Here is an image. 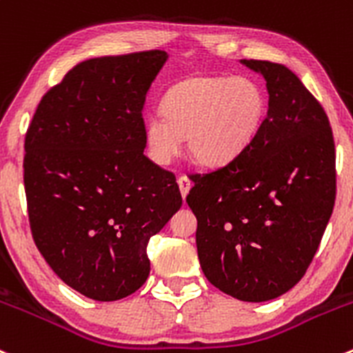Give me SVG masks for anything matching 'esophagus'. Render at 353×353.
Here are the masks:
<instances>
[{
	"label": "esophagus",
	"mask_w": 353,
	"mask_h": 353,
	"mask_svg": "<svg viewBox=\"0 0 353 353\" xmlns=\"http://www.w3.org/2000/svg\"><path fill=\"white\" fill-rule=\"evenodd\" d=\"M177 184H179V191H181V196H183V198H186V196H188V192H189V189H191V186H192L191 179H189L188 176H181L179 179H177Z\"/></svg>",
	"instance_id": "esophagus-1"
}]
</instances>
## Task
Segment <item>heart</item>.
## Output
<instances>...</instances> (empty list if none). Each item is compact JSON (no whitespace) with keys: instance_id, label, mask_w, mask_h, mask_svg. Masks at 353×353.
Wrapping results in <instances>:
<instances>
[{"instance_id":"b5f03b06","label":"heart","mask_w":353,"mask_h":353,"mask_svg":"<svg viewBox=\"0 0 353 353\" xmlns=\"http://www.w3.org/2000/svg\"><path fill=\"white\" fill-rule=\"evenodd\" d=\"M164 111H152L143 133L148 154L165 165L186 137L192 161L223 167L252 145L264 125L265 89L247 76H191L164 96Z\"/></svg>"}]
</instances>
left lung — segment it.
<instances>
[{
  "label": "left lung",
  "instance_id": "left-lung-1",
  "mask_svg": "<svg viewBox=\"0 0 353 353\" xmlns=\"http://www.w3.org/2000/svg\"><path fill=\"white\" fill-rule=\"evenodd\" d=\"M240 64L265 79L264 125L239 159L192 176L186 201L206 279L264 303L294 288L316 254L335 205V142L325 110L291 69Z\"/></svg>",
  "mask_w": 353,
  "mask_h": 353
}]
</instances>
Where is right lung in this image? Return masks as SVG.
Masks as SVG:
<instances>
[{
  "label": "right lung",
  "mask_w": 353,
  "mask_h": 353,
  "mask_svg": "<svg viewBox=\"0 0 353 353\" xmlns=\"http://www.w3.org/2000/svg\"><path fill=\"white\" fill-rule=\"evenodd\" d=\"M164 50L79 62L40 101L25 139L32 235L86 298L117 301L150 272L147 243L183 205L174 174L143 155L147 91Z\"/></svg>",
  "instance_id": "1"
}]
</instances>
